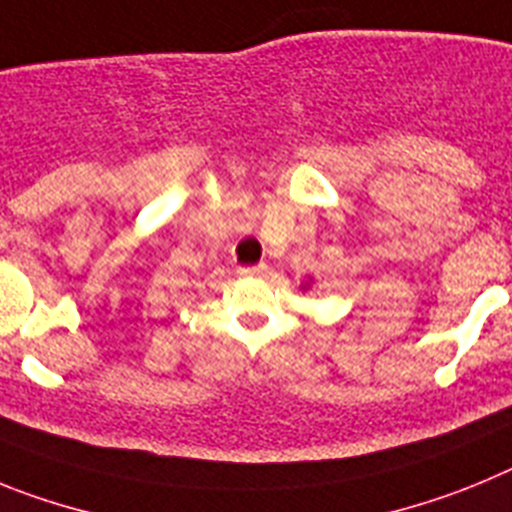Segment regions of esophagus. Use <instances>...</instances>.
I'll use <instances>...</instances> for the list:
<instances>
[{
    "instance_id": "34e87169",
    "label": "esophagus",
    "mask_w": 512,
    "mask_h": 512,
    "mask_svg": "<svg viewBox=\"0 0 512 512\" xmlns=\"http://www.w3.org/2000/svg\"><path fill=\"white\" fill-rule=\"evenodd\" d=\"M266 271H269L266 269V264H256V266H243L238 274H241V277H264Z\"/></svg>"
}]
</instances>
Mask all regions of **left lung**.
Masks as SVG:
<instances>
[{"label": "left lung", "instance_id": "8db88e82", "mask_svg": "<svg viewBox=\"0 0 512 512\" xmlns=\"http://www.w3.org/2000/svg\"><path fill=\"white\" fill-rule=\"evenodd\" d=\"M305 287H307V284H305Z\"/></svg>", "mask_w": 512, "mask_h": 512}]
</instances>
